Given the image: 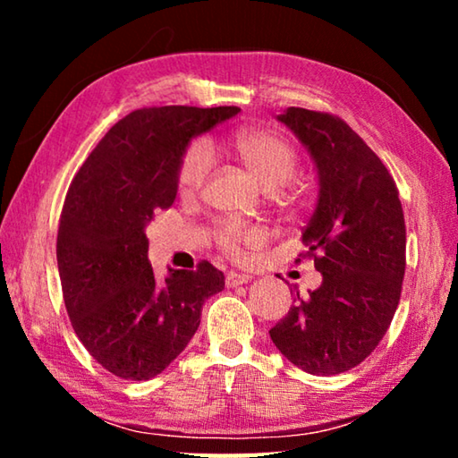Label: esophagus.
<instances>
[{
	"label": "esophagus",
	"instance_id": "34e87169",
	"mask_svg": "<svg viewBox=\"0 0 458 458\" xmlns=\"http://www.w3.org/2000/svg\"><path fill=\"white\" fill-rule=\"evenodd\" d=\"M248 281H250V276L248 275H240V273L226 275V286H230V289H234V286H240V284H246Z\"/></svg>",
	"mask_w": 458,
	"mask_h": 458
}]
</instances>
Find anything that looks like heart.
<instances>
[{
	"instance_id": "b5f03b06",
	"label": "heart",
	"mask_w": 458,
	"mask_h": 458,
	"mask_svg": "<svg viewBox=\"0 0 458 458\" xmlns=\"http://www.w3.org/2000/svg\"><path fill=\"white\" fill-rule=\"evenodd\" d=\"M226 149L252 174L267 191L289 183L299 167V155L283 137L262 129H244L232 135ZM212 172L210 151L201 143L190 145L177 167V193L183 199H196ZM216 246L232 259L242 257L244 248L260 246L265 232L240 222H220L212 232Z\"/></svg>"
}]
</instances>
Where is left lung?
<instances>
[{
	"label": "left lung",
	"mask_w": 458,
	"mask_h": 458,
	"mask_svg": "<svg viewBox=\"0 0 458 458\" xmlns=\"http://www.w3.org/2000/svg\"><path fill=\"white\" fill-rule=\"evenodd\" d=\"M311 155L319 196L303 230L323 281L270 329L286 360L335 376L376 350L398 309L406 224L392 175L366 141L329 113L289 106L276 117Z\"/></svg>",
	"instance_id": "left-lung-1"
}]
</instances>
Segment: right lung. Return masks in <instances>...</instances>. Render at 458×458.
Listing matches in <instances>:
<instances>
[{
    "label": "right lung",
    "mask_w": 458,
    "mask_h": 458,
    "mask_svg": "<svg viewBox=\"0 0 458 458\" xmlns=\"http://www.w3.org/2000/svg\"><path fill=\"white\" fill-rule=\"evenodd\" d=\"M238 106L139 108L108 129L68 188L56 259L74 333L123 379L161 374L199 327L201 305L224 273L201 260L155 281L145 228L177 196V167L193 137Z\"/></svg>",
    "instance_id": "obj_1"
}]
</instances>
